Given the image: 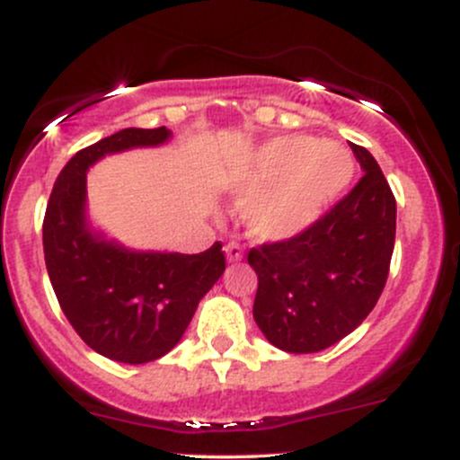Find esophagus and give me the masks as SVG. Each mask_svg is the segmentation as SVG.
Masks as SVG:
<instances>
[{"label":"esophagus","mask_w":460,"mask_h":460,"mask_svg":"<svg viewBox=\"0 0 460 460\" xmlns=\"http://www.w3.org/2000/svg\"><path fill=\"white\" fill-rule=\"evenodd\" d=\"M225 252H226V260H229V261H240L242 260V246L237 244V242H229V244L225 246Z\"/></svg>","instance_id":"34e87169"}]
</instances>
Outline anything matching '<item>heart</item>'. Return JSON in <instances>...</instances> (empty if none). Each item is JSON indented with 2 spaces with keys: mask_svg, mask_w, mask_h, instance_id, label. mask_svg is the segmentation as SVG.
I'll use <instances>...</instances> for the list:
<instances>
[{
  "mask_svg": "<svg viewBox=\"0 0 460 460\" xmlns=\"http://www.w3.org/2000/svg\"><path fill=\"white\" fill-rule=\"evenodd\" d=\"M355 177V157L344 145L292 134L268 140L231 179L229 194L246 209L248 231L281 242L311 229Z\"/></svg>",
  "mask_w": 460,
  "mask_h": 460,
  "instance_id": "1",
  "label": "heart"
}]
</instances>
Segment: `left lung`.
<instances>
[{"mask_svg": "<svg viewBox=\"0 0 460 460\" xmlns=\"http://www.w3.org/2000/svg\"><path fill=\"white\" fill-rule=\"evenodd\" d=\"M363 175L311 229L248 251L252 318L272 346L320 352L350 335L381 298L395 242V199L372 153L350 145Z\"/></svg>", "mask_w": 460, "mask_h": 460, "instance_id": "obj_1", "label": "left lung"}]
</instances>
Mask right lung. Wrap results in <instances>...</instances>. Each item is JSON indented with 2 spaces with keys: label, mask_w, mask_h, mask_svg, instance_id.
Returning a JSON list of instances; mask_svg holds the SVG:
<instances>
[{
  "label": "right lung",
  "mask_w": 460,
  "mask_h": 460,
  "mask_svg": "<svg viewBox=\"0 0 460 460\" xmlns=\"http://www.w3.org/2000/svg\"><path fill=\"white\" fill-rule=\"evenodd\" d=\"M168 138L166 128H129L77 151L56 179L43 220L47 272L66 320L94 352L129 366L172 350L199 300L225 272L220 242L199 255L142 252L105 240L88 225V168L110 153Z\"/></svg>",
  "instance_id": "right-lung-1"
}]
</instances>
